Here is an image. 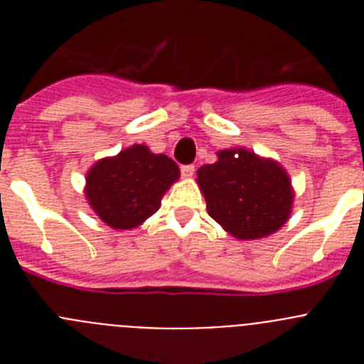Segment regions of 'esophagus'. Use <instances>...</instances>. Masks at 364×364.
Wrapping results in <instances>:
<instances>
[{"label":"esophagus","mask_w":364,"mask_h":364,"mask_svg":"<svg viewBox=\"0 0 364 364\" xmlns=\"http://www.w3.org/2000/svg\"><path fill=\"white\" fill-rule=\"evenodd\" d=\"M180 175L184 178H189V176L195 175V166L193 164H186V166H180Z\"/></svg>","instance_id":"1"}]
</instances>
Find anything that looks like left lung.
Returning a JSON list of instances; mask_svg holds the SVG:
<instances>
[{"label":"left lung","instance_id":"8db88e82","mask_svg":"<svg viewBox=\"0 0 364 364\" xmlns=\"http://www.w3.org/2000/svg\"><path fill=\"white\" fill-rule=\"evenodd\" d=\"M197 173L210 217L237 239L275 233L290 217V178L272 160L246 149H224L217 162Z\"/></svg>","mask_w":364,"mask_h":364}]
</instances>
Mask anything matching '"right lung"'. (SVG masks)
<instances>
[{"mask_svg": "<svg viewBox=\"0 0 364 364\" xmlns=\"http://www.w3.org/2000/svg\"><path fill=\"white\" fill-rule=\"evenodd\" d=\"M180 176L166 154L133 146L114 159H104L87 173V200L105 224L131 230L156 213L164 193Z\"/></svg>", "mask_w": 364, "mask_h": 364, "instance_id": "add662e5", "label": "right lung"}]
</instances>
